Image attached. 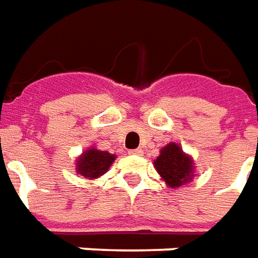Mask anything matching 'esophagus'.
I'll return each mask as SVG.
<instances>
[{
	"mask_svg": "<svg viewBox=\"0 0 258 258\" xmlns=\"http://www.w3.org/2000/svg\"><path fill=\"white\" fill-rule=\"evenodd\" d=\"M129 153H131V154H138V156H140V154H143V150H142V149H133V150H129Z\"/></svg>",
	"mask_w": 258,
	"mask_h": 258,
	"instance_id": "obj_1",
	"label": "esophagus"
}]
</instances>
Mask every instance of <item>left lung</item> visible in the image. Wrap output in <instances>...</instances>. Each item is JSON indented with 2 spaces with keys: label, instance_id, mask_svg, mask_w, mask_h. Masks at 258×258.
Returning a JSON list of instances; mask_svg holds the SVG:
<instances>
[{
  "label": "left lung",
  "instance_id": "obj_1",
  "mask_svg": "<svg viewBox=\"0 0 258 258\" xmlns=\"http://www.w3.org/2000/svg\"><path fill=\"white\" fill-rule=\"evenodd\" d=\"M154 166L167 185L171 188L181 186L192 178V160L184 154L175 143H170L161 149L160 156L154 160Z\"/></svg>",
  "mask_w": 258,
  "mask_h": 258
}]
</instances>
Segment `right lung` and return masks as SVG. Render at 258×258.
Instances as JSON below:
<instances>
[{"label":"right lung","instance_id":"add662e5","mask_svg":"<svg viewBox=\"0 0 258 258\" xmlns=\"http://www.w3.org/2000/svg\"><path fill=\"white\" fill-rule=\"evenodd\" d=\"M115 160V156L108 152L90 149L78 159L77 171L85 178H97L105 173Z\"/></svg>","mask_w":258,"mask_h":258}]
</instances>
